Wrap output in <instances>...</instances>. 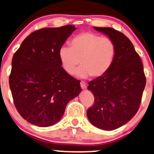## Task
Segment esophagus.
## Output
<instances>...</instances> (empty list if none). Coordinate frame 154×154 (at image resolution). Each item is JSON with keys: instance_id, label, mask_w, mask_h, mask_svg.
Segmentation results:
<instances>
[{"instance_id": "esophagus-1", "label": "esophagus", "mask_w": 154, "mask_h": 154, "mask_svg": "<svg viewBox=\"0 0 154 154\" xmlns=\"http://www.w3.org/2000/svg\"><path fill=\"white\" fill-rule=\"evenodd\" d=\"M80 84H81V87L82 89H85V88H86V87H87V85H86V84L84 82V81H81Z\"/></svg>"}]
</instances>
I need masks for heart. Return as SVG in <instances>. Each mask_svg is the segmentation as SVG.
Masks as SVG:
<instances>
[{
    "label": "heart",
    "instance_id": "b5f03b06",
    "mask_svg": "<svg viewBox=\"0 0 154 154\" xmlns=\"http://www.w3.org/2000/svg\"><path fill=\"white\" fill-rule=\"evenodd\" d=\"M116 45L112 39L93 32H83L70 41V48L63 46L59 50L62 66L68 73L75 72L79 77L91 75L99 78L109 71L116 56Z\"/></svg>",
    "mask_w": 154,
    "mask_h": 154
}]
</instances>
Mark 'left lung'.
Listing matches in <instances>:
<instances>
[{"label":"left lung","mask_w":154,"mask_h":154,"mask_svg":"<svg viewBox=\"0 0 154 154\" xmlns=\"http://www.w3.org/2000/svg\"><path fill=\"white\" fill-rule=\"evenodd\" d=\"M94 29L112 39L117 50L109 71L88 82L94 103L88 109L87 117L97 128L112 131L127 123L138 112L146 79L141 59L124 34L110 27Z\"/></svg>","instance_id":"8db88e82"}]
</instances>
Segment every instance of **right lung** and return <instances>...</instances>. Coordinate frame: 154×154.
Instances as JSON below:
<instances>
[{"instance_id":"right-lung-1","label":"right lung","mask_w":154,"mask_h":154,"mask_svg":"<svg viewBox=\"0 0 154 154\" xmlns=\"http://www.w3.org/2000/svg\"><path fill=\"white\" fill-rule=\"evenodd\" d=\"M73 25L31 33L14 53L9 86L14 105L27 122L39 127L57 123L66 106L81 91L80 81L63 69L59 50Z\"/></svg>"}]
</instances>
